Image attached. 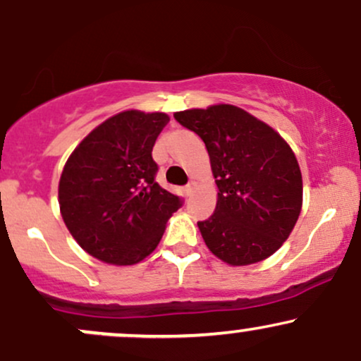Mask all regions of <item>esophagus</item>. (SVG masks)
I'll list each match as a JSON object with an SVG mask.
<instances>
[{"label": "esophagus", "instance_id": "34e87169", "mask_svg": "<svg viewBox=\"0 0 361 361\" xmlns=\"http://www.w3.org/2000/svg\"><path fill=\"white\" fill-rule=\"evenodd\" d=\"M183 192H185V195H192V192H193V186H192V185H186L185 188H183Z\"/></svg>", "mask_w": 361, "mask_h": 361}]
</instances>
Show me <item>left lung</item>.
Segmentation results:
<instances>
[{"label": "left lung", "instance_id": "obj_1", "mask_svg": "<svg viewBox=\"0 0 361 361\" xmlns=\"http://www.w3.org/2000/svg\"><path fill=\"white\" fill-rule=\"evenodd\" d=\"M175 118L205 142L219 188L214 214L198 222L207 247L233 267L271 256L302 209V175L292 149L234 105L176 111Z\"/></svg>", "mask_w": 361, "mask_h": 361}]
</instances>
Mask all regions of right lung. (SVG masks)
<instances>
[{
	"instance_id": "obj_1",
	"label": "right lung",
	"mask_w": 361,
	"mask_h": 361,
	"mask_svg": "<svg viewBox=\"0 0 361 361\" xmlns=\"http://www.w3.org/2000/svg\"><path fill=\"white\" fill-rule=\"evenodd\" d=\"M168 122L161 111H120L69 156L59 181L61 215L88 255L110 264L139 263L183 205L156 181L152 147Z\"/></svg>"
}]
</instances>
